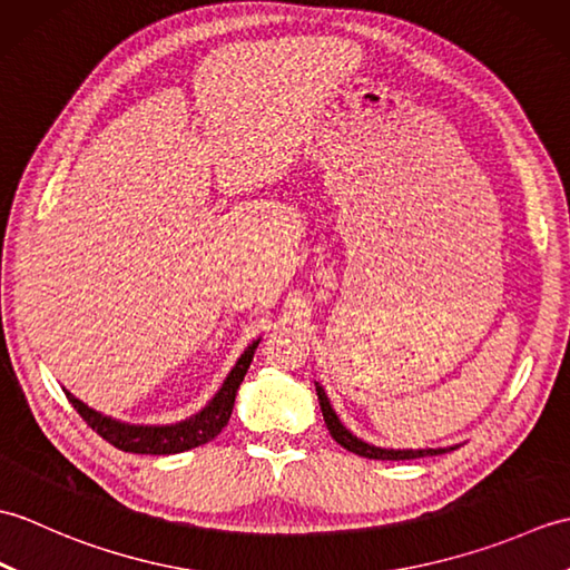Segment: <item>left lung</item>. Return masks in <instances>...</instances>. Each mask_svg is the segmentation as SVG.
I'll use <instances>...</instances> for the list:
<instances>
[{
	"instance_id": "8db88e82",
	"label": "left lung",
	"mask_w": 570,
	"mask_h": 570,
	"mask_svg": "<svg viewBox=\"0 0 570 570\" xmlns=\"http://www.w3.org/2000/svg\"><path fill=\"white\" fill-rule=\"evenodd\" d=\"M318 392V399H321V411H323V419H325V426H328L333 439L341 443L343 448H347L350 453L355 455H362V458H370V460H411V458H426V455H441L445 451H453V448H426V451H386V448H374L365 441L355 439L353 433H350L341 421H337L335 411L331 409V402L328 396H325V392L321 390V386H316Z\"/></svg>"
}]
</instances>
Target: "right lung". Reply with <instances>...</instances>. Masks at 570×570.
Wrapping results in <instances>:
<instances>
[{
    "mask_svg": "<svg viewBox=\"0 0 570 570\" xmlns=\"http://www.w3.org/2000/svg\"><path fill=\"white\" fill-rule=\"evenodd\" d=\"M257 345H259V341L252 343L245 350V355L237 360L233 372L227 374L223 390L213 396V402L205 406L200 414H196L188 421H180V423H176V426H127V423L112 421V419L98 414V411L88 409L82 402H78V399L70 392H66V396L72 404V409H76L82 416V421L88 423L95 433L102 435L107 443L119 448V451L144 453V455L184 453V451H190V448H198L203 443L213 441L215 435L227 426L229 414H233V406H235V394L252 365V357H254V350H257Z\"/></svg>",
    "mask_w": 570,
    "mask_h": 570,
    "instance_id": "1",
    "label": "right lung"
}]
</instances>
